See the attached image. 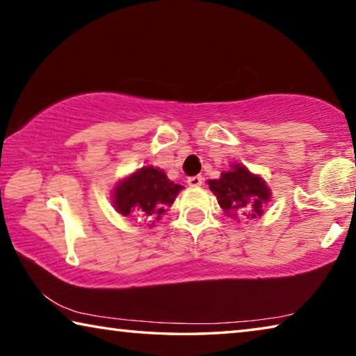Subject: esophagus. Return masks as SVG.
<instances>
[{
    "mask_svg": "<svg viewBox=\"0 0 356 356\" xmlns=\"http://www.w3.org/2000/svg\"><path fill=\"white\" fill-rule=\"evenodd\" d=\"M186 182H188V185L190 186H201L202 185V182H204V179H202V176H193V177H188V180H186Z\"/></svg>",
    "mask_w": 356,
    "mask_h": 356,
    "instance_id": "1",
    "label": "esophagus"
}]
</instances>
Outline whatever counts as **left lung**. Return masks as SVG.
Wrapping results in <instances>:
<instances>
[{"mask_svg": "<svg viewBox=\"0 0 356 356\" xmlns=\"http://www.w3.org/2000/svg\"><path fill=\"white\" fill-rule=\"evenodd\" d=\"M209 188L225 213L231 216L254 220L262 215L265 202L270 200V190L264 180L242 165H234L229 171L221 172L220 179L209 180Z\"/></svg>", "mask_w": 356, "mask_h": 356, "instance_id": "8db88e82", "label": "left lung"}]
</instances>
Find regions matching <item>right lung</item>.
Listing matches in <instances>:
<instances>
[{"instance_id":"1","label":"right lung","mask_w":356,"mask_h":356,"mask_svg":"<svg viewBox=\"0 0 356 356\" xmlns=\"http://www.w3.org/2000/svg\"><path fill=\"white\" fill-rule=\"evenodd\" d=\"M182 185L171 182L154 166H143L114 188V207L124 216L135 212L147 221L160 220L176 200Z\"/></svg>"}]
</instances>
